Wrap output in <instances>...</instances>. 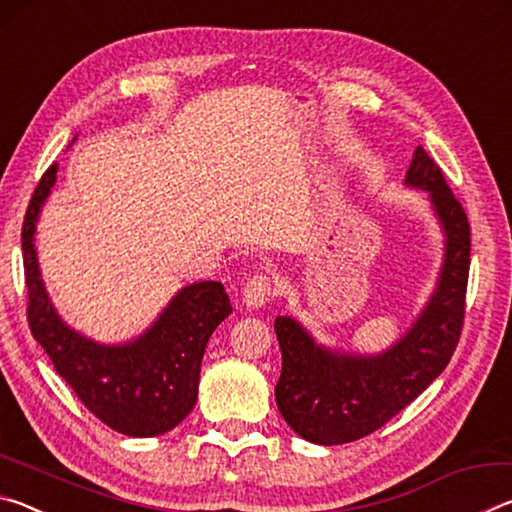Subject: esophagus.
Instances as JSON below:
<instances>
[{"instance_id": "esophagus-1", "label": "esophagus", "mask_w": 512, "mask_h": 512, "mask_svg": "<svg viewBox=\"0 0 512 512\" xmlns=\"http://www.w3.org/2000/svg\"><path fill=\"white\" fill-rule=\"evenodd\" d=\"M273 298H275V287H273V280L268 275L250 277L244 287V293H241V300H244L246 309L264 307L266 302H271Z\"/></svg>"}]
</instances>
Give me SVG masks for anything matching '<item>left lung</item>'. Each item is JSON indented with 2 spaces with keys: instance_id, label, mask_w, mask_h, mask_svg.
<instances>
[{
  "instance_id": "left-lung-1",
  "label": "left lung",
  "mask_w": 512,
  "mask_h": 512,
  "mask_svg": "<svg viewBox=\"0 0 512 512\" xmlns=\"http://www.w3.org/2000/svg\"><path fill=\"white\" fill-rule=\"evenodd\" d=\"M404 185L427 192L445 241L436 287L400 339L375 354L348 352L318 343L296 318H275L282 350L275 402L309 443L343 445L384 427L447 368L461 339L470 223L422 146H415Z\"/></svg>"
}]
</instances>
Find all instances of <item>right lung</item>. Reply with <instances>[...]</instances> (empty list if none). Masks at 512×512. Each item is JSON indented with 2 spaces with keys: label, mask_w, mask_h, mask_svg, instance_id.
<instances>
[{
  "label": "right lung",
  "mask_w": 512,
  "mask_h": 512,
  "mask_svg": "<svg viewBox=\"0 0 512 512\" xmlns=\"http://www.w3.org/2000/svg\"><path fill=\"white\" fill-rule=\"evenodd\" d=\"M56 173L58 164H51L42 176L22 228L33 339L103 424L133 438L162 436L194 409L205 345L232 314L228 293L212 280L187 284L140 336L124 343H101L76 332L49 298L36 248L38 219Z\"/></svg>",
  "instance_id": "right-lung-1"
}]
</instances>
